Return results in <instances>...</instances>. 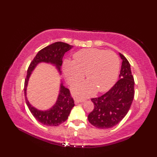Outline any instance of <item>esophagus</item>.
Listing matches in <instances>:
<instances>
[{
    "label": "esophagus",
    "mask_w": 157,
    "mask_h": 157,
    "mask_svg": "<svg viewBox=\"0 0 157 157\" xmlns=\"http://www.w3.org/2000/svg\"><path fill=\"white\" fill-rule=\"evenodd\" d=\"M84 101V100H79V99L76 98L75 100V104H78V103H79V102H83Z\"/></svg>",
    "instance_id": "1"
}]
</instances>
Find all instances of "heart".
I'll list each match as a JSON object with an SVG mask.
<instances>
[{"instance_id": "1", "label": "heart", "mask_w": 157, "mask_h": 157, "mask_svg": "<svg viewBox=\"0 0 157 157\" xmlns=\"http://www.w3.org/2000/svg\"><path fill=\"white\" fill-rule=\"evenodd\" d=\"M119 69L115 53L104 50L88 48L73 55V61L65 60L63 71L68 84L74 86L83 80L86 73L87 82L73 88L75 96L86 98L98 92L108 90L115 84Z\"/></svg>"}]
</instances>
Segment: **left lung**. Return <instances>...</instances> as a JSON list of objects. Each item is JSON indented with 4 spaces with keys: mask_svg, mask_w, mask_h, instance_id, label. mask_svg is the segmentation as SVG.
Instances as JSON below:
<instances>
[{
    "mask_svg": "<svg viewBox=\"0 0 157 157\" xmlns=\"http://www.w3.org/2000/svg\"><path fill=\"white\" fill-rule=\"evenodd\" d=\"M119 56L122 65L119 80L105 94L91 99L94 107L88 116V121L100 129L118 124L129 111L134 99V79L130 64L121 53Z\"/></svg>",
    "mask_w": 157,
    "mask_h": 157,
    "instance_id": "8db88e82",
    "label": "left lung"
}]
</instances>
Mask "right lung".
Wrapping results in <instances>:
<instances>
[{
  "label": "right lung",
  "instance_id": "right-lung-1",
  "mask_svg": "<svg viewBox=\"0 0 157 157\" xmlns=\"http://www.w3.org/2000/svg\"><path fill=\"white\" fill-rule=\"evenodd\" d=\"M73 46L62 42H55L40 50L36 55L29 65L27 76L25 79L24 94L25 102L31 113L35 119L42 124L47 126H58L67 119L72 108L74 106V101L70 94L69 90L61 83L59 94L55 104L51 109L41 111L34 107L27 98V87L32 72L37 65L40 63H51L56 67L59 73H61V66L63 57L66 52L72 48Z\"/></svg>",
  "mask_w": 157,
  "mask_h": 157
}]
</instances>
